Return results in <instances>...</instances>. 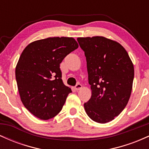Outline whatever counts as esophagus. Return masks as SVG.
<instances>
[{"label": "esophagus", "mask_w": 149, "mask_h": 149, "mask_svg": "<svg viewBox=\"0 0 149 149\" xmlns=\"http://www.w3.org/2000/svg\"><path fill=\"white\" fill-rule=\"evenodd\" d=\"M82 87H83V86H82L81 84H80V83H78V84H77L76 86H75V90H76V91H78V90H79L82 88Z\"/></svg>", "instance_id": "1"}]
</instances>
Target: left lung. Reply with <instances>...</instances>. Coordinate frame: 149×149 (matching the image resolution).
Wrapping results in <instances>:
<instances>
[{"label":"left lung","instance_id":"1","mask_svg":"<svg viewBox=\"0 0 149 149\" xmlns=\"http://www.w3.org/2000/svg\"><path fill=\"white\" fill-rule=\"evenodd\" d=\"M85 52L91 98L84 104L95 122L107 123L123 111L130 97L134 66L120 44L103 36L77 38Z\"/></svg>","mask_w":149,"mask_h":149}]
</instances>
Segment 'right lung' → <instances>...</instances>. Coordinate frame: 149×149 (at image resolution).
Here are the masks:
<instances>
[{
    "label": "right lung",
    "mask_w": 149,
    "mask_h": 149,
    "mask_svg": "<svg viewBox=\"0 0 149 149\" xmlns=\"http://www.w3.org/2000/svg\"><path fill=\"white\" fill-rule=\"evenodd\" d=\"M78 47L73 38L53 37L23 50L15 69L17 84L24 106L36 117L48 120L61 111L71 90L61 80L59 64Z\"/></svg>",
    "instance_id": "obj_1"
}]
</instances>
